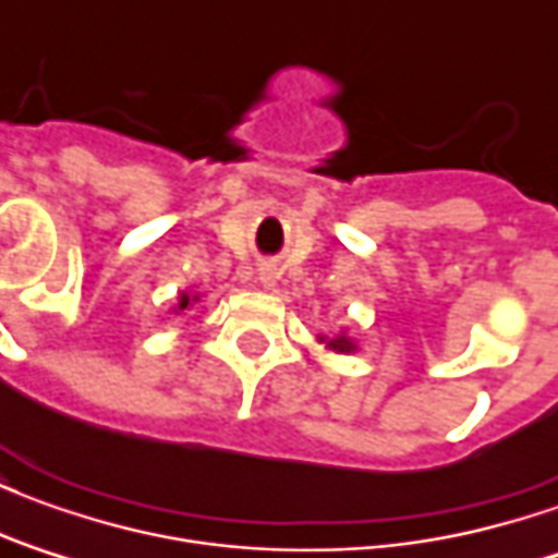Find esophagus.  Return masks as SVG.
<instances>
[{
    "label": "esophagus",
    "mask_w": 558,
    "mask_h": 558,
    "mask_svg": "<svg viewBox=\"0 0 558 558\" xmlns=\"http://www.w3.org/2000/svg\"><path fill=\"white\" fill-rule=\"evenodd\" d=\"M259 280H263V287H275V280H278V268L263 266L259 268Z\"/></svg>",
    "instance_id": "1"
}]
</instances>
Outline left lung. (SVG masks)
Returning a JSON list of instances; mask_svg holds the SVG:
<instances>
[{"mask_svg":"<svg viewBox=\"0 0 558 558\" xmlns=\"http://www.w3.org/2000/svg\"><path fill=\"white\" fill-rule=\"evenodd\" d=\"M328 350H335V352H352L355 350V343H352L347 335H338L335 340H328Z\"/></svg>","mask_w":558,"mask_h":558,"instance_id":"1","label":"left lung"}]
</instances>
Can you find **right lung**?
I'll return each instance as SVG.
<instances>
[{"label": "right lung", "mask_w": 558, "mask_h": 558, "mask_svg": "<svg viewBox=\"0 0 558 558\" xmlns=\"http://www.w3.org/2000/svg\"><path fill=\"white\" fill-rule=\"evenodd\" d=\"M191 302H196V295L194 299H191V295H182V299H179V307H175V311H187V304Z\"/></svg>", "instance_id": "obj_1"}]
</instances>
